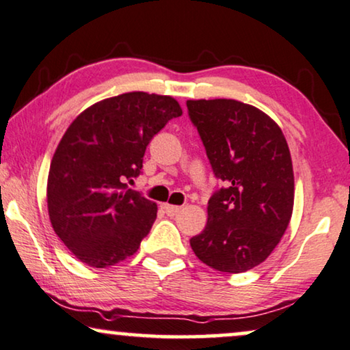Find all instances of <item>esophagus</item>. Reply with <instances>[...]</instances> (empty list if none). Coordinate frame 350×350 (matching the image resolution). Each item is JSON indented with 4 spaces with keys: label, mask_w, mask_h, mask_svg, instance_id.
Masks as SVG:
<instances>
[{
    "label": "esophagus",
    "mask_w": 350,
    "mask_h": 350,
    "mask_svg": "<svg viewBox=\"0 0 350 350\" xmlns=\"http://www.w3.org/2000/svg\"><path fill=\"white\" fill-rule=\"evenodd\" d=\"M163 211L167 214V216L174 217V216H176V214L181 211V206H175V205H169V203H164Z\"/></svg>",
    "instance_id": "1"
}]
</instances>
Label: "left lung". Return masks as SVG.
<instances>
[{"label": "left lung", "mask_w": 350, "mask_h": 350, "mask_svg": "<svg viewBox=\"0 0 350 350\" xmlns=\"http://www.w3.org/2000/svg\"><path fill=\"white\" fill-rule=\"evenodd\" d=\"M214 175L225 187L208 202L193 254L220 272L239 273L272 254L291 220L294 172L280 126L238 100H187Z\"/></svg>", "instance_id": "left-lung-1"}]
</instances>
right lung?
I'll return each instance as SVG.
<instances>
[{
	"label": "right lung",
	"instance_id": "1",
	"mask_svg": "<svg viewBox=\"0 0 350 350\" xmlns=\"http://www.w3.org/2000/svg\"><path fill=\"white\" fill-rule=\"evenodd\" d=\"M183 114L169 95L128 92L101 100L67 128L51 159L48 214L59 239L90 267L134 255L157 219V203L128 189L145 148Z\"/></svg>",
	"mask_w": 350,
	"mask_h": 350
}]
</instances>
